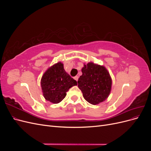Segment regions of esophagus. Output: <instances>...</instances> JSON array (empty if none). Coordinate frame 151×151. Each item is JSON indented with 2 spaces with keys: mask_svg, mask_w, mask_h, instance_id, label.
<instances>
[{
  "mask_svg": "<svg viewBox=\"0 0 151 151\" xmlns=\"http://www.w3.org/2000/svg\"><path fill=\"white\" fill-rule=\"evenodd\" d=\"M78 79H79V77H78V76H75V77H74V79H75V80H76L77 81H78Z\"/></svg>",
  "mask_w": 151,
  "mask_h": 151,
  "instance_id": "1",
  "label": "esophagus"
}]
</instances>
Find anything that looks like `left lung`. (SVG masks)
<instances>
[{
    "instance_id": "1",
    "label": "left lung",
    "mask_w": 151,
    "mask_h": 151,
    "mask_svg": "<svg viewBox=\"0 0 151 151\" xmlns=\"http://www.w3.org/2000/svg\"><path fill=\"white\" fill-rule=\"evenodd\" d=\"M82 72L77 83L84 98L94 105L104 101L110 93L112 84L106 68L89 62L84 65Z\"/></svg>"
}]
</instances>
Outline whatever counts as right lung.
Listing matches in <instances>:
<instances>
[{
  "mask_svg": "<svg viewBox=\"0 0 151 151\" xmlns=\"http://www.w3.org/2000/svg\"><path fill=\"white\" fill-rule=\"evenodd\" d=\"M77 84V81L65 71L61 62L50 67L41 80L45 98L55 104L62 101L68 89Z\"/></svg>",
  "mask_w": 151,
  "mask_h": 151,
  "instance_id": "right-lung-1",
  "label": "right lung"
}]
</instances>
